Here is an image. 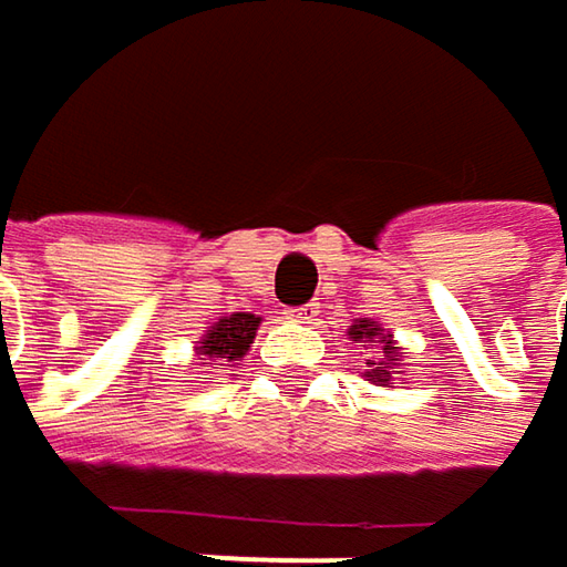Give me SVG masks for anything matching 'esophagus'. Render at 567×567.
Here are the masks:
<instances>
[{"label":"esophagus","instance_id":"1","mask_svg":"<svg viewBox=\"0 0 567 567\" xmlns=\"http://www.w3.org/2000/svg\"><path fill=\"white\" fill-rule=\"evenodd\" d=\"M318 308H321L318 301H308V305H298V308H288L285 315H288L291 321H301V324H315V321H318V315H321Z\"/></svg>","mask_w":567,"mask_h":567}]
</instances>
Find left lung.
Wrapping results in <instances>:
<instances>
[{
    "label": "left lung",
    "mask_w": 567,
    "mask_h": 567,
    "mask_svg": "<svg viewBox=\"0 0 567 567\" xmlns=\"http://www.w3.org/2000/svg\"><path fill=\"white\" fill-rule=\"evenodd\" d=\"M350 334H353V340H363V343H367V340H370V343H383L380 353H386V357H380L377 370H370L367 377H373V383H389V380H392L389 373L399 367V363H395V347H392V340H389V337L377 340V337H380V328H377L373 321H357V324L350 328Z\"/></svg>",
    "instance_id": "1"
}]
</instances>
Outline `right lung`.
Listing matches in <instances>:
<instances>
[{"mask_svg":"<svg viewBox=\"0 0 567 567\" xmlns=\"http://www.w3.org/2000/svg\"><path fill=\"white\" fill-rule=\"evenodd\" d=\"M256 328H259V318L256 315H246V311H236L230 318H220L204 340L197 347L200 360H214V367H227L230 360H239L252 337H256Z\"/></svg>","mask_w":567,"mask_h":567,"instance_id":"add662e5","label":"right lung"}]
</instances>
